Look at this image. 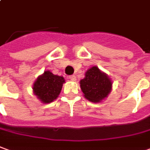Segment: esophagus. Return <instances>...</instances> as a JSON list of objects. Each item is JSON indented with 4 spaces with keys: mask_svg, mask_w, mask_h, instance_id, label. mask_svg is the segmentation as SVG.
Here are the masks:
<instances>
[{
    "mask_svg": "<svg viewBox=\"0 0 150 150\" xmlns=\"http://www.w3.org/2000/svg\"><path fill=\"white\" fill-rule=\"evenodd\" d=\"M69 79L72 80V81H75L76 80V76L75 75H70L69 76Z\"/></svg>",
    "mask_w": 150,
    "mask_h": 150,
    "instance_id": "esophagus-1",
    "label": "esophagus"
}]
</instances>
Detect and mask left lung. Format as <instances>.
<instances>
[{"mask_svg": "<svg viewBox=\"0 0 150 150\" xmlns=\"http://www.w3.org/2000/svg\"><path fill=\"white\" fill-rule=\"evenodd\" d=\"M80 88L88 100L98 103L108 95L112 82L108 75L93 67L87 71L85 77L80 80Z\"/></svg>", "mask_w": 150, "mask_h": 150, "instance_id": "8db88e82", "label": "left lung"}]
</instances>
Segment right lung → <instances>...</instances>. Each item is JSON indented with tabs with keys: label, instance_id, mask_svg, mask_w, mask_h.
I'll return each instance as SVG.
<instances>
[{
	"label": "right lung",
	"instance_id": "obj_1",
	"mask_svg": "<svg viewBox=\"0 0 150 150\" xmlns=\"http://www.w3.org/2000/svg\"><path fill=\"white\" fill-rule=\"evenodd\" d=\"M65 79L62 76L53 75L50 71H45L33 84V93L42 103H49L60 94Z\"/></svg>",
	"mask_w": 150,
	"mask_h": 150
}]
</instances>
